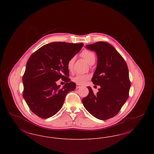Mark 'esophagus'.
<instances>
[{"mask_svg": "<svg viewBox=\"0 0 154 154\" xmlns=\"http://www.w3.org/2000/svg\"><path fill=\"white\" fill-rule=\"evenodd\" d=\"M81 86L80 85H79V84H78L76 85V88H81Z\"/></svg>", "mask_w": 154, "mask_h": 154, "instance_id": "1", "label": "esophagus"}]
</instances>
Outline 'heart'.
<instances>
[{
    "mask_svg": "<svg viewBox=\"0 0 154 154\" xmlns=\"http://www.w3.org/2000/svg\"><path fill=\"white\" fill-rule=\"evenodd\" d=\"M81 56L87 62L88 64H89L90 65L94 64V63L95 62V54L91 51L85 50L81 53ZM74 61H75V57H72V58L69 59V60L67 62V68L70 71L72 70L73 69ZM89 77L88 75L78 74L73 78L72 80L78 84L82 85V84H84L89 79Z\"/></svg>",
    "mask_w": 154,
    "mask_h": 154,
    "instance_id": "b5f03b06",
    "label": "heart"
}]
</instances>
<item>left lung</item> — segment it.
<instances>
[{"label":"left lung","instance_id":"1","mask_svg":"<svg viewBox=\"0 0 154 154\" xmlns=\"http://www.w3.org/2000/svg\"><path fill=\"white\" fill-rule=\"evenodd\" d=\"M86 48L97 54V67L92 81L100 87L94 94L92 88L88 87L89 92L82 102L94 117L100 120L108 119L117 114L128 99L131 84L128 66L109 43L99 42L86 45Z\"/></svg>","mask_w":154,"mask_h":154}]
</instances>
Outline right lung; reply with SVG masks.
<instances>
[{"instance_id": "obj_1", "label": "right lung", "mask_w": 154, "mask_h": 154, "mask_svg": "<svg viewBox=\"0 0 154 154\" xmlns=\"http://www.w3.org/2000/svg\"><path fill=\"white\" fill-rule=\"evenodd\" d=\"M83 45L53 42L44 45L30 57L22 77L23 97L30 110L38 117L45 119L57 114L67 93L76 88V84L70 81L67 65ZM60 78L66 82L62 88L56 84Z\"/></svg>"}]
</instances>
